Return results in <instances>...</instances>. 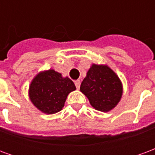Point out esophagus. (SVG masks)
<instances>
[{
	"instance_id": "1",
	"label": "esophagus",
	"mask_w": 155,
	"mask_h": 155,
	"mask_svg": "<svg viewBox=\"0 0 155 155\" xmlns=\"http://www.w3.org/2000/svg\"><path fill=\"white\" fill-rule=\"evenodd\" d=\"M74 84H75V87L77 89H80V86H81V81L77 80V81H74Z\"/></svg>"
}]
</instances>
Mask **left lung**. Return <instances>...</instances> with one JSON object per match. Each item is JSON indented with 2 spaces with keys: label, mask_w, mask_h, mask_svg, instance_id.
I'll use <instances>...</instances> for the list:
<instances>
[{
  "label": "left lung",
  "mask_w": 155,
  "mask_h": 155,
  "mask_svg": "<svg viewBox=\"0 0 155 155\" xmlns=\"http://www.w3.org/2000/svg\"><path fill=\"white\" fill-rule=\"evenodd\" d=\"M81 91L95 110L107 112L120 101L122 84L110 68L93 64L81 83Z\"/></svg>",
  "instance_id": "1"
}]
</instances>
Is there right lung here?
I'll return each mask as SVG.
<instances>
[{
	"label": "right lung",
	"mask_w": 155,
	"mask_h": 155,
	"mask_svg": "<svg viewBox=\"0 0 155 155\" xmlns=\"http://www.w3.org/2000/svg\"><path fill=\"white\" fill-rule=\"evenodd\" d=\"M75 90L70 78H63L53 70L37 74L30 86V98L35 107L46 114L59 112L70 92Z\"/></svg>",
	"instance_id": "obj_1"
}]
</instances>
